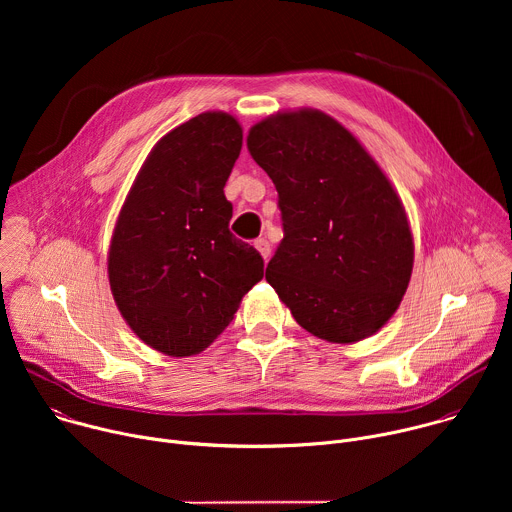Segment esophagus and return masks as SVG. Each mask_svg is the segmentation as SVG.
Here are the masks:
<instances>
[{
	"label": "esophagus",
	"mask_w": 512,
	"mask_h": 512,
	"mask_svg": "<svg viewBox=\"0 0 512 512\" xmlns=\"http://www.w3.org/2000/svg\"><path fill=\"white\" fill-rule=\"evenodd\" d=\"M255 249L261 253L263 259H267V257L271 255V245H269L267 239H257V241H255Z\"/></svg>",
	"instance_id": "obj_1"
}]
</instances>
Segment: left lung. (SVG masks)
<instances>
[{"instance_id": "8db88e82", "label": "left lung", "mask_w": 512, "mask_h": 512, "mask_svg": "<svg viewBox=\"0 0 512 512\" xmlns=\"http://www.w3.org/2000/svg\"><path fill=\"white\" fill-rule=\"evenodd\" d=\"M247 148L279 194L283 241L265 269L296 322L336 344L379 332L413 271V235L391 180L364 145L318 109L277 111Z\"/></svg>"}]
</instances>
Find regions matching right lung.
<instances>
[{
	"instance_id": "add662e5",
	"label": "right lung",
	"mask_w": 512,
	"mask_h": 512,
	"mask_svg": "<svg viewBox=\"0 0 512 512\" xmlns=\"http://www.w3.org/2000/svg\"><path fill=\"white\" fill-rule=\"evenodd\" d=\"M243 127L206 111L166 133L119 210L107 253L113 300L139 340L168 356L202 352L263 277V259L233 237L225 184Z\"/></svg>"
}]
</instances>
